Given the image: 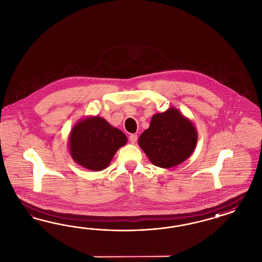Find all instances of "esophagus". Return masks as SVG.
<instances>
[{
    "instance_id": "obj_1",
    "label": "esophagus",
    "mask_w": 262,
    "mask_h": 262,
    "mask_svg": "<svg viewBox=\"0 0 262 262\" xmlns=\"http://www.w3.org/2000/svg\"><path fill=\"white\" fill-rule=\"evenodd\" d=\"M129 141L132 144H135L137 141V135H129Z\"/></svg>"
}]
</instances>
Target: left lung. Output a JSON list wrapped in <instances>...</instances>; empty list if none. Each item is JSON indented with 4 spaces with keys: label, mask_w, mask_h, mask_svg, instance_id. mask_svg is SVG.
<instances>
[{
    "label": "left lung",
    "mask_w": 262,
    "mask_h": 262,
    "mask_svg": "<svg viewBox=\"0 0 262 262\" xmlns=\"http://www.w3.org/2000/svg\"><path fill=\"white\" fill-rule=\"evenodd\" d=\"M198 133L190 120L176 107L152 115L150 127L144 130L138 144L156 166H177L195 151Z\"/></svg>",
    "instance_id": "1"
}]
</instances>
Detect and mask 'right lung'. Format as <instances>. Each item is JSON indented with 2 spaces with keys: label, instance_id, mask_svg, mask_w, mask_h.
<instances>
[{
  "label": "right lung",
  "instance_id": "obj_1",
  "mask_svg": "<svg viewBox=\"0 0 262 262\" xmlns=\"http://www.w3.org/2000/svg\"><path fill=\"white\" fill-rule=\"evenodd\" d=\"M127 142L119 128L100 116H88L76 123L68 137V150L79 165L102 171L111 164L115 152Z\"/></svg>",
  "mask_w": 262,
  "mask_h": 262
}]
</instances>
